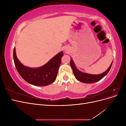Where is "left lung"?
<instances>
[{
	"mask_svg": "<svg viewBox=\"0 0 126 126\" xmlns=\"http://www.w3.org/2000/svg\"><path fill=\"white\" fill-rule=\"evenodd\" d=\"M112 62L111 64V65L109 66L108 69L105 71L104 72L99 75H91L85 73V72H81L79 71L77 68H76L75 63H74L73 60L72 59H70V64L71 67L73 71L74 74L76 78L77 79L78 81L86 83H94L98 81H99L102 78H104L105 76L108 73L110 68L111 67Z\"/></svg>",
	"mask_w": 126,
	"mask_h": 126,
	"instance_id": "8db88e82",
	"label": "left lung"
}]
</instances>
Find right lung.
<instances>
[{
	"label": "right lung",
	"instance_id": "obj_1",
	"mask_svg": "<svg viewBox=\"0 0 126 126\" xmlns=\"http://www.w3.org/2000/svg\"><path fill=\"white\" fill-rule=\"evenodd\" d=\"M63 56V52L61 51L45 65L37 68H32L24 66L19 61L16 56L15 47L13 55L15 67L19 74L26 81L37 86H47L56 80Z\"/></svg>",
	"mask_w": 126,
	"mask_h": 126
}]
</instances>
